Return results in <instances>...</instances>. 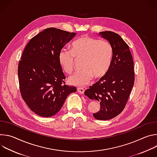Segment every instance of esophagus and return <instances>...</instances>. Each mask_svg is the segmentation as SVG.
I'll use <instances>...</instances> for the list:
<instances>
[{
  "mask_svg": "<svg viewBox=\"0 0 157 157\" xmlns=\"http://www.w3.org/2000/svg\"><path fill=\"white\" fill-rule=\"evenodd\" d=\"M77 91H78V93H79L81 94H84V91H85V89L83 87H77Z\"/></svg>",
  "mask_w": 157,
  "mask_h": 157,
  "instance_id": "34e87169",
  "label": "esophagus"
}]
</instances>
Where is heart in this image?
Masks as SVG:
<instances>
[{
  "instance_id": "heart-1",
  "label": "heart",
  "mask_w": 157,
  "mask_h": 157,
  "mask_svg": "<svg viewBox=\"0 0 157 157\" xmlns=\"http://www.w3.org/2000/svg\"><path fill=\"white\" fill-rule=\"evenodd\" d=\"M71 47V50L62 48L58 54L59 63L64 71L68 75L74 71L76 59H82V68L69 78L71 84L86 86L93 77L99 79L107 73L114 53L109 41L82 36L75 40Z\"/></svg>"
}]
</instances>
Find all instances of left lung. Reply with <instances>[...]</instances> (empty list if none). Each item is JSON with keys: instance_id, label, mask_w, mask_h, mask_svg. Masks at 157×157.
<instances>
[{"instance_id": "8db88e82", "label": "left lung", "mask_w": 157, "mask_h": 157, "mask_svg": "<svg viewBox=\"0 0 157 157\" xmlns=\"http://www.w3.org/2000/svg\"><path fill=\"white\" fill-rule=\"evenodd\" d=\"M100 35L113 48V57L107 73L86 90L84 94L100 102V110L93 114L105 121L118 116L125 107L135 81L133 61L128 44L117 33L105 31Z\"/></svg>"}]
</instances>
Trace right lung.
<instances>
[{
  "label": "right lung",
  "instance_id": "add662e5",
  "mask_svg": "<svg viewBox=\"0 0 157 157\" xmlns=\"http://www.w3.org/2000/svg\"><path fill=\"white\" fill-rule=\"evenodd\" d=\"M76 33L51 27L27 43L18 66L22 99L37 115L49 117L61 109L67 96L76 91L66 85L58 61L59 51Z\"/></svg>",
  "mask_w": 157,
  "mask_h": 157
}]
</instances>
